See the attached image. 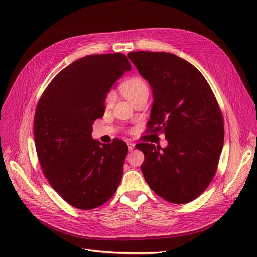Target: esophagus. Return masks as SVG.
<instances>
[{"label":"esophagus","instance_id":"obj_1","mask_svg":"<svg viewBox=\"0 0 257 257\" xmlns=\"http://www.w3.org/2000/svg\"><path fill=\"white\" fill-rule=\"evenodd\" d=\"M134 146H136V144H133L131 142H128V148H129V151H132L134 149Z\"/></svg>","mask_w":257,"mask_h":257}]
</instances>
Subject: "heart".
<instances>
[{
    "mask_svg": "<svg viewBox=\"0 0 257 257\" xmlns=\"http://www.w3.org/2000/svg\"><path fill=\"white\" fill-rule=\"evenodd\" d=\"M121 92L124 96L134 102L139 98L143 97L144 94L149 93V86L146 82V80L140 76H132L127 79H125L123 82L120 83L119 86ZM115 100V94L113 91H108L104 99V104L106 107H110Z\"/></svg>",
    "mask_w": 257,
    "mask_h": 257,
    "instance_id": "1",
    "label": "heart"
}]
</instances>
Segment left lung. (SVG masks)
I'll return each mask as SVG.
<instances>
[{"mask_svg":"<svg viewBox=\"0 0 257 257\" xmlns=\"http://www.w3.org/2000/svg\"><path fill=\"white\" fill-rule=\"evenodd\" d=\"M153 92L150 132L165 133L166 148L141 143L145 180L175 204L203 193L217 172L224 144V120L214 93L197 67L167 52L128 54Z\"/></svg>","mask_w":257,"mask_h":257,"instance_id":"1","label":"left lung"}]
</instances>
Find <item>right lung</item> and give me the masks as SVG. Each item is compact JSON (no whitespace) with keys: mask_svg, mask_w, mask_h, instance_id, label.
Masks as SVG:
<instances>
[{"mask_svg":"<svg viewBox=\"0 0 257 257\" xmlns=\"http://www.w3.org/2000/svg\"><path fill=\"white\" fill-rule=\"evenodd\" d=\"M130 70L121 53L82 57L54 77L38 101L34 139L40 167L51 186L76 208L106 203L123 176L127 144L94 141L91 126L104 114L106 93Z\"/></svg>","mask_w":257,"mask_h":257,"instance_id":"right-lung-1","label":"right lung"}]
</instances>
